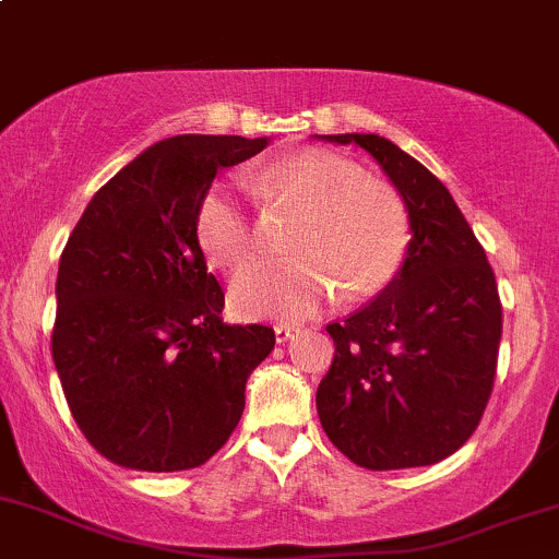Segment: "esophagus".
<instances>
[{
  "label": "esophagus",
  "mask_w": 559,
  "mask_h": 559,
  "mask_svg": "<svg viewBox=\"0 0 559 559\" xmlns=\"http://www.w3.org/2000/svg\"><path fill=\"white\" fill-rule=\"evenodd\" d=\"M297 331H299L297 326H286V323H278V326H275V340L284 345V342L294 340V334H297Z\"/></svg>",
  "instance_id": "obj_1"
}]
</instances>
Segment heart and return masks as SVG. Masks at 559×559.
<instances>
[{"mask_svg":"<svg viewBox=\"0 0 559 559\" xmlns=\"http://www.w3.org/2000/svg\"><path fill=\"white\" fill-rule=\"evenodd\" d=\"M262 201L299 210L286 260H262L233 278L241 316L299 321L340 289L364 299L390 284L408 247V212L397 190L329 151H299L249 171ZM199 241L212 262L241 267L257 249L254 219L233 186H214L199 206Z\"/></svg>","mask_w":559,"mask_h":559,"instance_id":"obj_1","label":"heart"}]
</instances>
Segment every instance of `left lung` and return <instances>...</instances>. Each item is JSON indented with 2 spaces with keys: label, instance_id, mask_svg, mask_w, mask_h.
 <instances>
[{
  "label": "left lung",
  "instance_id": "1",
  "mask_svg": "<svg viewBox=\"0 0 559 559\" xmlns=\"http://www.w3.org/2000/svg\"><path fill=\"white\" fill-rule=\"evenodd\" d=\"M360 145L401 193L411 241L373 302L329 323L336 353L316 392L329 440L366 469L443 462L480 425L493 390L501 302L486 251L449 188L379 134Z\"/></svg>",
  "mask_w": 559,
  "mask_h": 559
}]
</instances>
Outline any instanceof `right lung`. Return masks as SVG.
<instances>
[{
	"instance_id": "obj_1",
	"label": "right lung",
	"mask_w": 559,
	"mask_h": 559,
	"mask_svg": "<svg viewBox=\"0 0 559 559\" xmlns=\"http://www.w3.org/2000/svg\"><path fill=\"white\" fill-rule=\"evenodd\" d=\"M267 138L177 134L92 195L60 254L52 360L84 438L127 469H193L243 414L273 329L223 321L199 206Z\"/></svg>"
}]
</instances>
